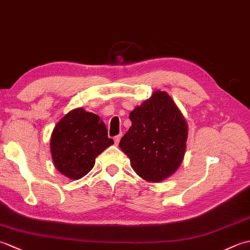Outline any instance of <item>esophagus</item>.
I'll list each match as a JSON object with an SVG mask.
<instances>
[{
  "label": "esophagus",
  "mask_w": 250,
  "mask_h": 250,
  "mask_svg": "<svg viewBox=\"0 0 250 250\" xmlns=\"http://www.w3.org/2000/svg\"><path fill=\"white\" fill-rule=\"evenodd\" d=\"M120 139H121V134H119V135H117V136L114 137V141H115V144H116V145L119 144Z\"/></svg>",
  "instance_id": "34e87169"
}]
</instances>
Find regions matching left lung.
<instances>
[{"mask_svg": "<svg viewBox=\"0 0 250 250\" xmlns=\"http://www.w3.org/2000/svg\"><path fill=\"white\" fill-rule=\"evenodd\" d=\"M129 117L132 125L119 146L136 174L151 183L171 176L183 161L188 137L176 104L167 92L156 91Z\"/></svg>", "mask_w": 250, "mask_h": 250, "instance_id": "1", "label": "left lung"}]
</instances>
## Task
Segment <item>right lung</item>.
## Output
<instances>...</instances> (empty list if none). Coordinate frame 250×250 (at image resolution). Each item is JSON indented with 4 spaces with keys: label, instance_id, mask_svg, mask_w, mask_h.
<instances>
[{
    "label": "right lung",
    "instance_id": "right-lung-1",
    "mask_svg": "<svg viewBox=\"0 0 250 250\" xmlns=\"http://www.w3.org/2000/svg\"><path fill=\"white\" fill-rule=\"evenodd\" d=\"M113 144L98 115L76 108L55 126L50 149L58 171L71 179H79L91 171L95 158Z\"/></svg>",
    "mask_w": 250,
    "mask_h": 250
}]
</instances>
